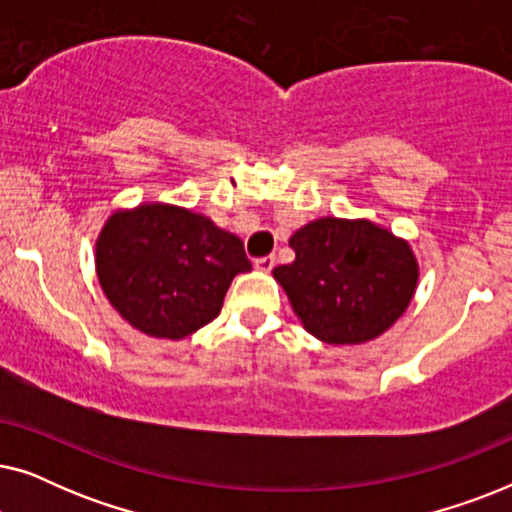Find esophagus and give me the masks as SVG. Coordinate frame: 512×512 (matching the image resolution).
<instances>
[{"instance_id": "1", "label": "esophagus", "mask_w": 512, "mask_h": 512, "mask_svg": "<svg viewBox=\"0 0 512 512\" xmlns=\"http://www.w3.org/2000/svg\"><path fill=\"white\" fill-rule=\"evenodd\" d=\"M254 268L261 270V272H270L275 268V256H265V258H256L254 261Z\"/></svg>"}]
</instances>
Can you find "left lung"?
<instances>
[{
	"label": "left lung",
	"mask_w": 512,
	"mask_h": 512,
	"mask_svg": "<svg viewBox=\"0 0 512 512\" xmlns=\"http://www.w3.org/2000/svg\"><path fill=\"white\" fill-rule=\"evenodd\" d=\"M296 261L272 277L291 310L326 345H363L389 331L419 284V263L405 237L370 219L321 216L291 235Z\"/></svg>",
	"instance_id": "obj_1"
}]
</instances>
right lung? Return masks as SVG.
<instances>
[{"label":"right lung","instance_id":"obj_1","mask_svg":"<svg viewBox=\"0 0 512 512\" xmlns=\"http://www.w3.org/2000/svg\"><path fill=\"white\" fill-rule=\"evenodd\" d=\"M249 270L240 237L172 202L116 209L95 240L102 293L149 338L200 331L219 317L235 275Z\"/></svg>","mask_w":512,"mask_h":512}]
</instances>
